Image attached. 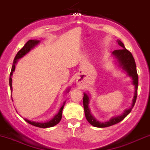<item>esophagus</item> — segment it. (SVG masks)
<instances>
[{
	"label": "esophagus",
	"instance_id": "1",
	"mask_svg": "<svg viewBox=\"0 0 150 150\" xmlns=\"http://www.w3.org/2000/svg\"><path fill=\"white\" fill-rule=\"evenodd\" d=\"M77 84H78V85H80V84H81V82H80V80H77Z\"/></svg>",
	"mask_w": 150,
	"mask_h": 150
}]
</instances>
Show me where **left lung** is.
<instances>
[{"label":"left lung","instance_id":"1","mask_svg":"<svg viewBox=\"0 0 150 150\" xmlns=\"http://www.w3.org/2000/svg\"><path fill=\"white\" fill-rule=\"evenodd\" d=\"M118 45L122 48L120 50H115L112 52V55L115 59V63L117 64V66L120 67L123 72H126L127 75L130 77L132 80V85L134 86V97L132 99V103L129 108L124 110V112L120 115L115 116L112 117L109 121L107 122H100L97 120L91 113L90 108H89V103H90V95L89 93H84L83 97V106L84 110H85V117L87 120L89 122L90 124L96 127H110L122 120L126 117L130 113L132 109L135 104L137 95V88H138V75L137 72L136 64L134 59L132 55L129 51H128L125 47L124 44L120 40H117Z\"/></svg>","mask_w":150,"mask_h":150}]
</instances>
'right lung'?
<instances>
[{
  "label": "right lung",
  "mask_w": 150,
  "mask_h": 150,
  "mask_svg": "<svg viewBox=\"0 0 150 150\" xmlns=\"http://www.w3.org/2000/svg\"><path fill=\"white\" fill-rule=\"evenodd\" d=\"M40 42V40H28L25 44V45L23 47V48L21 49V50L18 51V52L17 53V55H16V57H15L13 62L12 69H11V74H10V79H9V85H10V88H11V93H12V91H13L12 75H13V72L15 71L16 65L17 64V62H18V61L19 59L22 58V57L25 56L26 54L28 53L30 51L32 50V49H33L36 45H38ZM70 88H68L66 90V91H65V93H68V92L70 91ZM12 100H13V99H12ZM65 101L64 102L62 106L60 108V109L59 110V112H57V114L55 115L52 120H49L47 122H38L29 120L26 119V118H23V119L25 120V121L27 122L28 123H29V124L32 125H33V126L38 127H40V128L51 127L56 125L57 124H58V123L60 122V120H61V118H62V110H63L64 105H65Z\"/></svg>",
  "instance_id": "1"
}]
</instances>
